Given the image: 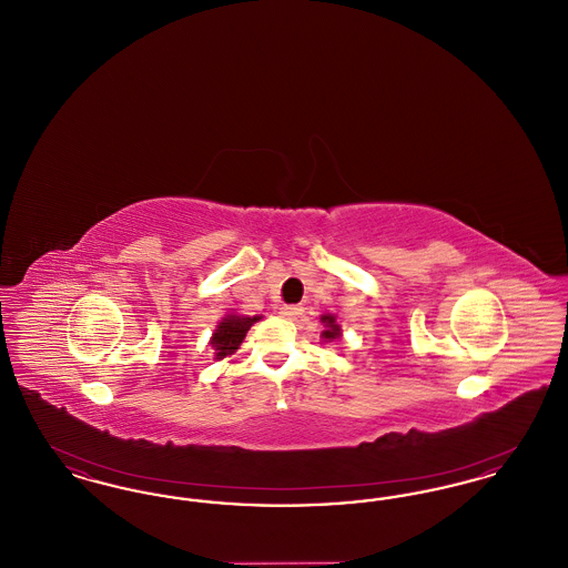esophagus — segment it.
Instances as JSON below:
<instances>
[{"label":"esophagus","instance_id":"obj_1","mask_svg":"<svg viewBox=\"0 0 568 568\" xmlns=\"http://www.w3.org/2000/svg\"><path fill=\"white\" fill-rule=\"evenodd\" d=\"M300 315H302V306H297V304L281 306V317H285V320H297Z\"/></svg>","mask_w":568,"mask_h":568}]
</instances>
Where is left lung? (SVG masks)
<instances>
[{
	"mask_svg": "<svg viewBox=\"0 0 568 568\" xmlns=\"http://www.w3.org/2000/svg\"><path fill=\"white\" fill-rule=\"evenodd\" d=\"M322 322L325 324L324 338H327V341H334V338H338V332H341V327H338V324H336V320L332 317V315H324L322 317Z\"/></svg>",
	"mask_w": 568,
	"mask_h": 568,
	"instance_id": "8db88e82",
	"label": "left lung"
}]
</instances>
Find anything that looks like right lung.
Here are the masks:
<instances>
[{"label": "right lung", "mask_w": 568, "mask_h": 568, "mask_svg": "<svg viewBox=\"0 0 568 568\" xmlns=\"http://www.w3.org/2000/svg\"><path fill=\"white\" fill-rule=\"evenodd\" d=\"M260 317H236V315H230L225 317L221 324L216 325L215 334H213V349H215L216 359L225 357V355H232L241 347L248 327L255 324Z\"/></svg>", "instance_id": "1"}]
</instances>
